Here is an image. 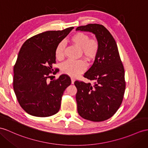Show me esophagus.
Masks as SVG:
<instances>
[{
    "label": "esophagus",
    "instance_id": "esophagus-1",
    "mask_svg": "<svg viewBox=\"0 0 148 148\" xmlns=\"http://www.w3.org/2000/svg\"><path fill=\"white\" fill-rule=\"evenodd\" d=\"M71 84H74V82H75V79L73 78H71Z\"/></svg>",
    "mask_w": 148,
    "mask_h": 148
}]
</instances>
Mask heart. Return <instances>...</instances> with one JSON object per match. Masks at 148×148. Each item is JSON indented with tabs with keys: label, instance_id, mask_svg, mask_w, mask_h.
Here are the masks:
<instances>
[{
	"label": "heart",
	"instance_id": "heart-1",
	"mask_svg": "<svg viewBox=\"0 0 148 148\" xmlns=\"http://www.w3.org/2000/svg\"><path fill=\"white\" fill-rule=\"evenodd\" d=\"M71 42L81 50V53L89 62L95 60L100 50V43L96 38H90L89 35L82 32H77L70 38ZM65 44L63 41L58 44L55 49V56L58 60H63L64 58ZM86 68L84 60L68 61L62 67L63 73L72 77H76L83 73Z\"/></svg>",
	"mask_w": 148,
	"mask_h": 148
}]
</instances>
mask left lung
Wrapping results in <instances>:
<instances>
[{
  "label": "left lung",
  "mask_w": 148,
  "mask_h": 148,
  "mask_svg": "<svg viewBox=\"0 0 148 148\" xmlns=\"http://www.w3.org/2000/svg\"><path fill=\"white\" fill-rule=\"evenodd\" d=\"M77 31H90L96 36L100 50L92 66L84 77L93 82L76 80L77 110L85 119L101 122L116 113L124 98L125 81L123 64L110 32L99 24H88Z\"/></svg>",
  "instance_id": "8db88e82"
}]
</instances>
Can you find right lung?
I'll list each match as a JSON object with an SVG mask.
<instances>
[{"instance_id":"1","label":"right lung","mask_w":148,"mask_h":148,"mask_svg":"<svg viewBox=\"0 0 148 148\" xmlns=\"http://www.w3.org/2000/svg\"><path fill=\"white\" fill-rule=\"evenodd\" d=\"M73 28L42 32L27 39L21 47L14 66L13 87L21 107L31 116L49 117L60 110L71 79L62 75L52 80L50 75L57 73L53 65L58 44Z\"/></svg>"}]
</instances>
